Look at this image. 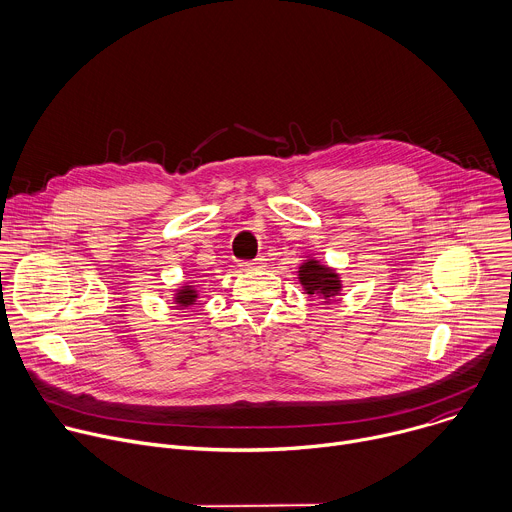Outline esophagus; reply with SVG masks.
<instances>
[{
    "mask_svg": "<svg viewBox=\"0 0 512 512\" xmlns=\"http://www.w3.org/2000/svg\"><path fill=\"white\" fill-rule=\"evenodd\" d=\"M241 271H255V269H263L265 267V257H257L253 261H241L239 263Z\"/></svg>",
    "mask_w": 512,
    "mask_h": 512,
    "instance_id": "obj_1",
    "label": "esophagus"
}]
</instances>
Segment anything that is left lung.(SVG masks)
Listing matches in <instances>:
<instances>
[{"label": "left lung", "mask_w": 512, "mask_h": 512, "mask_svg": "<svg viewBox=\"0 0 512 512\" xmlns=\"http://www.w3.org/2000/svg\"><path fill=\"white\" fill-rule=\"evenodd\" d=\"M300 281L308 289V294H318L320 291L324 298H330L340 291L338 275L314 259L300 267Z\"/></svg>", "instance_id": "8db88e82"}]
</instances>
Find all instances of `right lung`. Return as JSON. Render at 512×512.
I'll list each match as a JSON object with an SVG mask.
<instances>
[{"label":"right lung","instance_id":"add662e5","mask_svg":"<svg viewBox=\"0 0 512 512\" xmlns=\"http://www.w3.org/2000/svg\"><path fill=\"white\" fill-rule=\"evenodd\" d=\"M176 302L180 304V306H192L194 302H196V289L194 287H190V285H186V287H182L180 291H178V298H176Z\"/></svg>","mask_w":512,"mask_h":512}]
</instances>
